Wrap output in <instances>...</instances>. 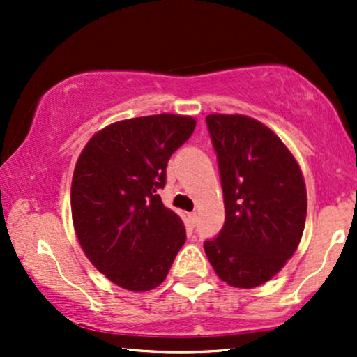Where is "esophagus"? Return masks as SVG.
I'll use <instances>...</instances> for the list:
<instances>
[{
  "instance_id": "esophagus-1",
  "label": "esophagus",
  "mask_w": 357,
  "mask_h": 357,
  "mask_svg": "<svg viewBox=\"0 0 357 357\" xmlns=\"http://www.w3.org/2000/svg\"><path fill=\"white\" fill-rule=\"evenodd\" d=\"M188 221H190L191 227H196V223H198V213L196 211L190 213V215H188Z\"/></svg>"
}]
</instances>
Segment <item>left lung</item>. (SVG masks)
I'll return each instance as SVG.
<instances>
[{
	"mask_svg": "<svg viewBox=\"0 0 357 357\" xmlns=\"http://www.w3.org/2000/svg\"><path fill=\"white\" fill-rule=\"evenodd\" d=\"M218 158L225 225L204 252L228 285L253 289L296 253L305 227L307 191L296 158L267 126L241 114L206 117Z\"/></svg>",
	"mask_w": 357,
	"mask_h": 357,
	"instance_id": "left-lung-1",
	"label": "left lung"
}]
</instances>
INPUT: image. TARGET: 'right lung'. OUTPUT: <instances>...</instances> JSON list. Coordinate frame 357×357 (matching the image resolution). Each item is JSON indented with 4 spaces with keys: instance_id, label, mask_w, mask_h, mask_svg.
Returning <instances> with one entry per match:
<instances>
[{
    "instance_id": "right-lung-1",
    "label": "right lung",
    "mask_w": 357,
    "mask_h": 357,
    "mask_svg": "<svg viewBox=\"0 0 357 357\" xmlns=\"http://www.w3.org/2000/svg\"><path fill=\"white\" fill-rule=\"evenodd\" d=\"M196 121L158 114L114 122L90 137L72 178V220L92 265L110 282L146 292L165 282L186 241L183 220L166 208L171 154Z\"/></svg>"
}]
</instances>
